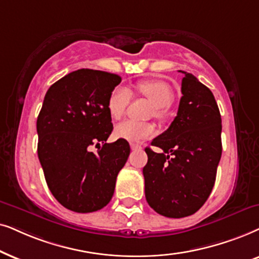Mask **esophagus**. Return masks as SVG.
I'll return each instance as SVG.
<instances>
[{
    "mask_svg": "<svg viewBox=\"0 0 259 259\" xmlns=\"http://www.w3.org/2000/svg\"><path fill=\"white\" fill-rule=\"evenodd\" d=\"M130 147H132L133 150H141V149H142V147L139 146V144H134V143H132V144H130Z\"/></svg>",
    "mask_w": 259,
    "mask_h": 259,
    "instance_id": "1",
    "label": "esophagus"
}]
</instances>
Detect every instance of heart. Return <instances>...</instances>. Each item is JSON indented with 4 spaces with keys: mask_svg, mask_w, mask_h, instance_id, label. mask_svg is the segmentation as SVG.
Returning <instances> with one entry per match:
<instances>
[{
    "mask_svg": "<svg viewBox=\"0 0 259 259\" xmlns=\"http://www.w3.org/2000/svg\"><path fill=\"white\" fill-rule=\"evenodd\" d=\"M139 89L156 106V116L161 117V108H168L174 101V91L167 82L161 80H143L139 82ZM132 99V92L125 86L118 85L110 92L108 98V111L112 118L119 119L124 115ZM155 134V126L151 123H140L136 120L126 119L117 124L115 136L129 142H141L149 139Z\"/></svg>",
    "mask_w": 259,
    "mask_h": 259,
    "instance_id": "b5f03b06",
    "label": "heart"
}]
</instances>
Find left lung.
<instances>
[{
  "label": "left lung",
  "mask_w": 259,
  "mask_h": 259,
  "mask_svg": "<svg viewBox=\"0 0 259 259\" xmlns=\"http://www.w3.org/2000/svg\"><path fill=\"white\" fill-rule=\"evenodd\" d=\"M178 115L151 146L143 168L148 204L158 214L184 218L205 204L222 157V116L214 96L192 73L182 71Z\"/></svg>",
  "instance_id": "8db88e82"
}]
</instances>
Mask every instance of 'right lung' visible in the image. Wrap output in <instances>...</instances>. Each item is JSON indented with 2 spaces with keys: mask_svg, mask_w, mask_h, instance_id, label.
I'll use <instances>...</instances> for the list:
<instances>
[{
  "mask_svg": "<svg viewBox=\"0 0 259 259\" xmlns=\"http://www.w3.org/2000/svg\"><path fill=\"white\" fill-rule=\"evenodd\" d=\"M120 80L109 72L81 68L55 81L45 96L36 120L37 156L52 194L73 212L108 205L129 157L127 141L106 143L113 129L106 104ZM99 142L97 153L89 150Z\"/></svg>",
  "mask_w": 259,
  "mask_h": 259,
  "instance_id": "1",
  "label": "right lung"
}]
</instances>
